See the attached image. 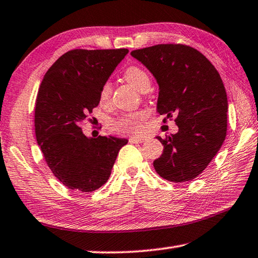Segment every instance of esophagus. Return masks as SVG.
<instances>
[{
  "mask_svg": "<svg viewBox=\"0 0 258 258\" xmlns=\"http://www.w3.org/2000/svg\"><path fill=\"white\" fill-rule=\"evenodd\" d=\"M146 140H147L146 138H137V137H133V138L130 139V142H131V143H142V142H145Z\"/></svg>",
  "mask_w": 258,
  "mask_h": 258,
  "instance_id": "1",
  "label": "esophagus"
}]
</instances>
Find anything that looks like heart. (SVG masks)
Here are the masks:
<instances>
[{
    "mask_svg": "<svg viewBox=\"0 0 258 258\" xmlns=\"http://www.w3.org/2000/svg\"><path fill=\"white\" fill-rule=\"evenodd\" d=\"M124 78L130 84H132L140 92H147L151 86V80L148 74L142 68L138 66H130L125 69ZM111 95V85L106 82L100 90V101L107 102ZM146 119L145 113H131L121 117L118 120L112 123V130L116 132L126 134H140L142 132V123Z\"/></svg>",
    "mask_w": 258,
    "mask_h": 258,
    "instance_id": "1",
    "label": "heart"
}]
</instances>
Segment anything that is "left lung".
<instances>
[{
	"label": "left lung",
	"instance_id": "left-lung-1",
	"mask_svg": "<svg viewBox=\"0 0 258 258\" xmlns=\"http://www.w3.org/2000/svg\"><path fill=\"white\" fill-rule=\"evenodd\" d=\"M149 69L159 85L157 112L172 118L177 133L165 140L163 155L154 161L165 180L182 183L203 173L226 137L228 97L220 74L194 47L158 44L131 52Z\"/></svg>",
	"mask_w": 258,
	"mask_h": 258
}]
</instances>
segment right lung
Masks as SVG:
<instances>
[{
  "label": "right lung",
  "mask_w": 258,
  "mask_h": 258,
  "mask_svg": "<svg viewBox=\"0 0 258 258\" xmlns=\"http://www.w3.org/2000/svg\"><path fill=\"white\" fill-rule=\"evenodd\" d=\"M127 49L68 51L43 77L35 104V134L53 175L71 190L92 192L111 174L126 139L87 138L82 124Z\"/></svg>",
  "instance_id": "right-lung-1"
}]
</instances>
